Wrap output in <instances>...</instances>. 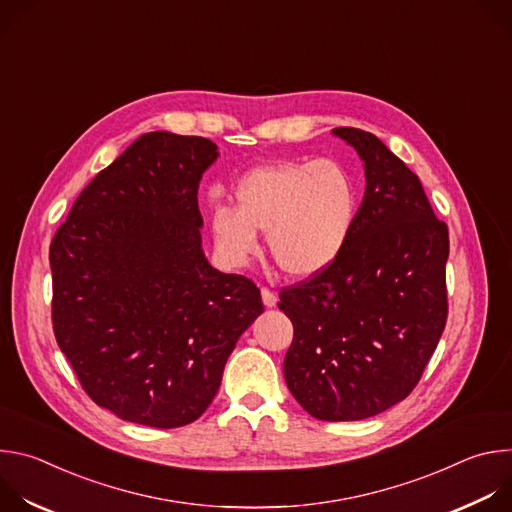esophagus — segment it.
<instances>
[{"label":"esophagus","instance_id":"obj_1","mask_svg":"<svg viewBox=\"0 0 512 512\" xmlns=\"http://www.w3.org/2000/svg\"><path fill=\"white\" fill-rule=\"evenodd\" d=\"M261 300H263V306H265V308H275V306H277V296L273 294L271 289H267V287L261 289Z\"/></svg>","mask_w":512,"mask_h":512}]
</instances>
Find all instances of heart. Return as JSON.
I'll return each instance as SVG.
<instances>
[{
  "label": "heart",
  "mask_w": 512,
  "mask_h": 512,
  "mask_svg": "<svg viewBox=\"0 0 512 512\" xmlns=\"http://www.w3.org/2000/svg\"><path fill=\"white\" fill-rule=\"evenodd\" d=\"M235 208L214 206L210 235L225 267H243L267 233L275 263L291 277L326 271L344 251L360 208V180L342 160L277 162L245 172Z\"/></svg>",
  "instance_id": "1"
}]
</instances>
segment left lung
<instances>
[{"mask_svg":"<svg viewBox=\"0 0 512 512\" xmlns=\"http://www.w3.org/2000/svg\"><path fill=\"white\" fill-rule=\"evenodd\" d=\"M362 160L367 188L340 257L283 289L294 324L285 383L322 421H358L403 401L448 318L450 239L419 178L373 133L336 127Z\"/></svg>","mask_w":512,"mask_h":512,"instance_id":"1","label":"left lung"}]
</instances>
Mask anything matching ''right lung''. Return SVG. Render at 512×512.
<instances>
[{
  "instance_id": "add662e5",
  "label": "right lung",
  "mask_w": 512,
  "mask_h": 512,
  "mask_svg": "<svg viewBox=\"0 0 512 512\" xmlns=\"http://www.w3.org/2000/svg\"><path fill=\"white\" fill-rule=\"evenodd\" d=\"M218 148L204 137H137L72 204L50 243L54 336L87 395L160 429L212 403L259 289L202 251L198 184Z\"/></svg>"
}]
</instances>
